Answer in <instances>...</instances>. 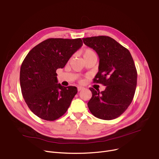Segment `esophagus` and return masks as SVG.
<instances>
[{
  "label": "esophagus",
  "instance_id": "1",
  "mask_svg": "<svg viewBox=\"0 0 159 159\" xmlns=\"http://www.w3.org/2000/svg\"><path fill=\"white\" fill-rule=\"evenodd\" d=\"M84 87H78V91H80V90H84Z\"/></svg>",
  "mask_w": 159,
  "mask_h": 159
}]
</instances>
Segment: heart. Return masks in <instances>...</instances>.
<instances>
[{"label": "heart", "mask_w": 159, "mask_h": 159, "mask_svg": "<svg viewBox=\"0 0 159 159\" xmlns=\"http://www.w3.org/2000/svg\"><path fill=\"white\" fill-rule=\"evenodd\" d=\"M81 55L84 59H89L90 57H96L97 58V54L94 50L91 48H85L81 52Z\"/></svg>", "instance_id": "heart-1"}]
</instances>
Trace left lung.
Segmentation results:
<instances>
[{
  "label": "left lung",
  "mask_w": 159,
  "mask_h": 159,
  "mask_svg": "<svg viewBox=\"0 0 159 159\" xmlns=\"http://www.w3.org/2000/svg\"><path fill=\"white\" fill-rule=\"evenodd\" d=\"M84 44L94 50L100 58L94 83L106 86L100 93L89 88L92 98L88 107L100 119L110 120L120 116L132 102L137 83V71L131 53L109 36L83 38Z\"/></svg>",
  "instance_id": "left-lung-1"
}]
</instances>
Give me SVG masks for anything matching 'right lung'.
<instances>
[{"mask_svg": "<svg viewBox=\"0 0 159 159\" xmlns=\"http://www.w3.org/2000/svg\"><path fill=\"white\" fill-rule=\"evenodd\" d=\"M83 45L80 38H50L30 50L20 70L21 92L28 107L41 119L54 121L69 107L77 88L57 84V69L63 68Z\"/></svg>", "mask_w": 159, "mask_h": 159, "instance_id": "1", "label": "right lung"}]
</instances>
